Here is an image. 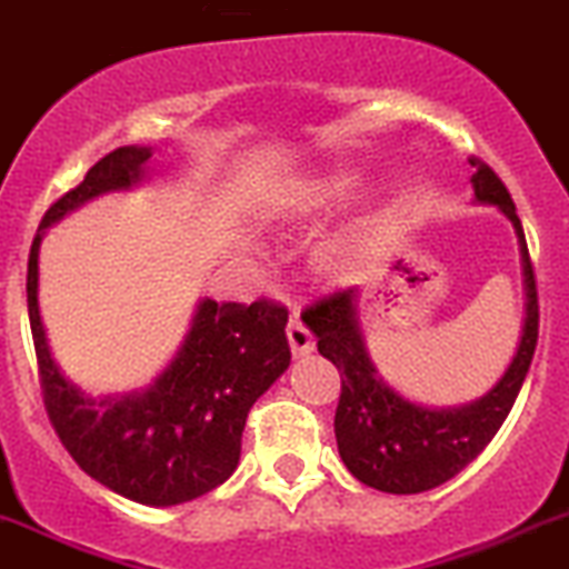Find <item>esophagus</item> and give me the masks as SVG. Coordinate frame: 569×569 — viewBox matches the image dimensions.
I'll return each mask as SVG.
<instances>
[{
	"mask_svg": "<svg viewBox=\"0 0 569 569\" xmlns=\"http://www.w3.org/2000/svg\"><path fill=\"white\" fill-rule=\"evenodd\" d=\"M286 337H289V345H291V353L295 357H306V353H311L315 350V337H311V331L300 322V317H291L289 326H286Z\"/></svg>",
	"mask_w": 569,
	"mask_h": 569,
	"instance_id": "1",
	"label": "esophagus"
}]
</instances>
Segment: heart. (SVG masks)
<instances>
[{
	"mask_svg": "<svg viewBox=\"0 0 569 569\" xmlns=\"http://www.w3.org/2000/svg\"><path fill=\"white\" fill-rule=\"evenodd\" d=\"M350 179L342 177V173H333V177H322V179H311V182L300 184V188L291 193V204L297 207V210H322V207H328L331 201H337L339 196H345V190H348Z\"/></svg>",
	"mask_w": 569,
	"mask_h": 569,
	"instance_id": "heart-1",
	"label": "heart"
}]
</instances>
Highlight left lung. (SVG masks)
<instances>
[{"label":"left lung","mask_w":569,"mask_h":569,"mask_svg":"<svg viewBox=\"0 0 569 569\" xmlns=\"http://www.w3.org/2000/svg\"><path fill=\"white\" fill-rule=\"evenodd\" d=\"M477 204H491L513 224L525 274V322L517 353L502 379L477 401L460 407H423L405 398L376 370L359 328V289L333 291L302 311L317 350L342 376L333 432L339 458L365 486L387 493H421L452 480L491 443L511 412L539 339V300L522 221L500 177L480 159H469Z\"/></svg>","instance_id":"left-lung-1"}]
</instances>
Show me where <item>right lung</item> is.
Segmentation results:
<instances>
[{"mask_svg":"<svg viewBox=\"0 0 569 569\" xmlns=\"http://www.w3.org/2000/svg\"><path fill=\"white\" fill-rule=\"evenodd\" d=\"M148 159L151 148H114L44 212L30 247L28 311L44 405L67 452L126 500L168 508L236 471L249 410L291 362L289 311L269 300L241 306L204 297L171 365L129 396L94 398L61 373L39 311L41 238L87 201L146 182Z\"/></svg>","mask_w":569,"mask_h":569,"instance_id":"right-lung-1","label":"right lung"}]
</instances>
